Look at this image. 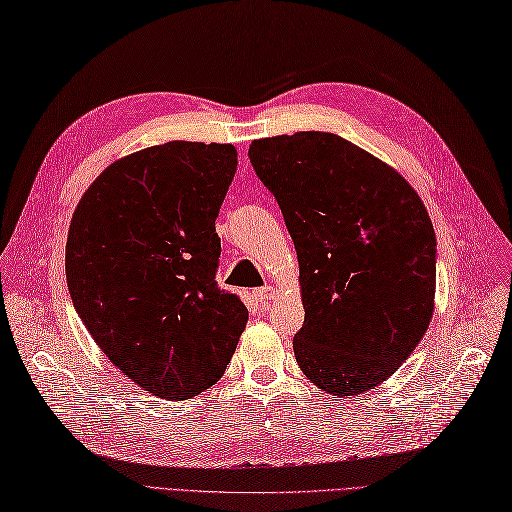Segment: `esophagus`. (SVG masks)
<instances>
[{
  "mask_svg": "<svg viewBox=\"0 0 512 512\" xmlns=\"http://www.w3.org/2000/svg\"><path fill=\"white\" fill-rule=\"evenodd\" d=\"M276 295L278 293H276V289H273V286H260V289L254 291V297L258 299V302H269V299H273Z\"/></svg>",
  "mask_w": 512,
  "mask_h": 512,
  "instance_id": "34e87169",
  "label": "esophagus"
}]
</instances>
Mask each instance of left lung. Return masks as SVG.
Listing matches in <instances>:
<instances>
[{"mask_svg": "<svg viewBox=\"0 0 512 512\" xmlns=\"http://www.w3.org/2000/svg\"><path fill=\"white\" fill-rule=\"evenodd\" d=\"M295 243L304 326L297 365L332 395H360L402 367L434 313L436 236L400 173L330 132L249 145Z\"/></svg>", "mask_w": 512, "mask_h": 512, "instance_id": "left-lung-1", "label": "left lung"}]
</instances>
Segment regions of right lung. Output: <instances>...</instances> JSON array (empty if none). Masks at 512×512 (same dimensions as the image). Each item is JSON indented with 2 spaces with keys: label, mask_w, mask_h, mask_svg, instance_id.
<instances>
[{
  "label": "right lung",
  "mask_w": 512,
  "mask_h": 512,
  "mask_svg": "<svg viewBox=\"0 0 512 512\" xmlns=\"http://www.w3.org/2000/svg\"><path fill=\"white\" fill-rule=\"evenodd\" d=\"M236 165L228 143L147 147L99 173L71 217L76 313L110 363L160 400L210 389L245 330V304L215 280V219Z\"/></svg>",
  "instance_id": "1"
}]
</instances>
